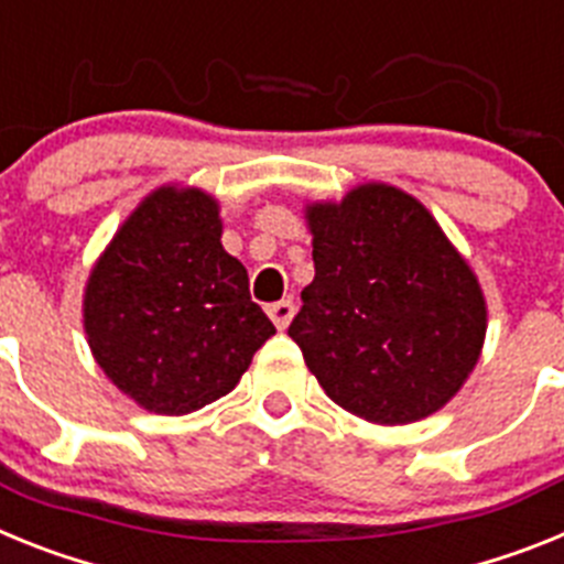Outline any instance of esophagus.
I'll list each match as a JSON object with an SVG mask.
<instances>
[{"mask_svg":"<svg viewBox=\"0 0 564 564\" xmlns=\"http://www.w3.org/2000/svg\"><path fill=\"white\" fill-rule=\"evenodd\" d=\"M293 313H296V305H293L291 299H279V302L268 305V316H271V322L279 330H285V327L291 325Z\"/></svg>","mask_w":564,"mask_h":564,"instance_id":"obj_1","label":"esophagus"}]
</instances>
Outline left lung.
<instances>
[{
    "label": "left lung",
    "mask_w": 564,
    "mask_h": 564,
    "mask_svg": "<svg viewBox=\"0 0 564 564\" xmlns=\"http://www.w3.org/2000/svg\"><path fill=\"white\" fill-rule=\"evenodd\" d=\"M316 276L288 336L341 410L381 426L430 417L480 361L488 307L430 208L390 183L305 206Z\"/></svg>",
    "instance_id": "left-lung-1"
}]
</instances>
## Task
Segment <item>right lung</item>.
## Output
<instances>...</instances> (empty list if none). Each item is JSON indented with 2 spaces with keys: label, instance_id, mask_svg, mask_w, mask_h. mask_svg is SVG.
Segmentation results:
<instances>
[{
  "label": "right lung",
  "instance_id": "1",
  "mask_svg": "<svg viewBox=\"0 0 564 564\" xmlns=\"http://www.w3.org/2000/svg\"><path fill=\"white\" fill-rule=\"evenodd\" d=\"M220 237L217 197L166 183L134 206L89 271L93 358L154 415H188L228 395L276 333Z\"/></svg>",
  "mask_w": 564,
  "mask_h": 564
}]
</instances>
